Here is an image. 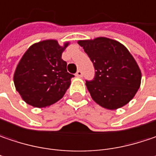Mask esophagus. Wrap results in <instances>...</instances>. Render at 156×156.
Here are the masks:
<instances>
[{
  "instance_id": "1",
  "label": "esophagus",
  "mask_w": 156,
  "mask_h": 156,
  "mask_svg": "<svg viewBox=\"0 0 156 156\" xmlns=\"http://www.w3.org/2000/svg\"><path fill=\"white\" fill-rule=\"evenodd\" d=\"M76 76L78 77V78H81V77H83V72L81 71V70H78L77 71V73H76Z\"/></svg>"
}]
</instances>
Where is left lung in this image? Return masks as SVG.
<instances>
[{
  "label": "left lung",
  "mask_w": 156,
  "mask_h": 156,
  "mask_svg": "<svg viewBox=\"0 0 156 156\" xmlns=\"http://www.w3.org/2000/svg\"><path fill=\"white\" fill-rule=\"evenodd\" d=\"M94 63V80L86 81L92 99L107 109L126 105L141 83V71L129 50L120 42L99 37L78 41Z\"/></svg>",
  "instance_id": "obj_1"
}]
</instances>
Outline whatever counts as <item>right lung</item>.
<instances>
[{"instance_id":"1","label":"right lung","mask_w":156,"mask_h":156,"mask_svg":"<svg viewBox=\"0 0 156 156\" xmlns=\"http://www.w3.org/2000/svg\"><path fill=\"white\" fill-rule=\"evenodd\" d=\"M69 42L55 40L32 45L23 54L14 73V84L23 101L36 108L50 106L65 94L74 75L67 72L62 54Z\"/></svg>"}]
</instances>
